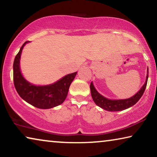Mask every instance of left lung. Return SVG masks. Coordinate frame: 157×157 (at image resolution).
Returning <instances> with one entry per match:
<instances>
[{
	"label": "left lung",
	"mask_w": 157,
	"mask_h": 157,
	"mask_svg": "<svg viewBox=\"0 0 157 157\" xmlns=\"http://www.w3.org/2000/svg\"><path fill=\"white\" fill-rule=\"evenodd\" d=\"M148 75L149 71L147 67L145 84H143L140 90L137 92L135 95L131 96V98L126 99H117L116 100V99H110L106 98V97L101 95L100 93H98L94 85L93 82H91L90 84V89L92 98H93L94 103L97 105L105 110L109 112H117L126 110V109H128L130 107L135 105L143 96L144 91L145 90L147 83Z\"/></svg>",
	"instance_id": "1"
}]
</instances>
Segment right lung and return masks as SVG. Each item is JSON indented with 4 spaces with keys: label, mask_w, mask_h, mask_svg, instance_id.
<instances>
[{
    "label": "right lung",
    "mask_w": 157,
    "mask_h": 157,
    "mask_svg": "<svg viewBox=\"0 0 157 157\" xmlns=\"http://www.w3.org/2000/svg\"><path fill=\"white\" fill-rule=\"evenodd\" d=\"M29 43V41L25 42L14 58L13 79L17 93L23 100L40 109H50L61 105L66 100L70 86L78 72L66 75L47 85H36L29 82L24 78L20 68L22 49Z\"/></svg>",
    "instance_id": "right-lung-1"
}]
</instances>
